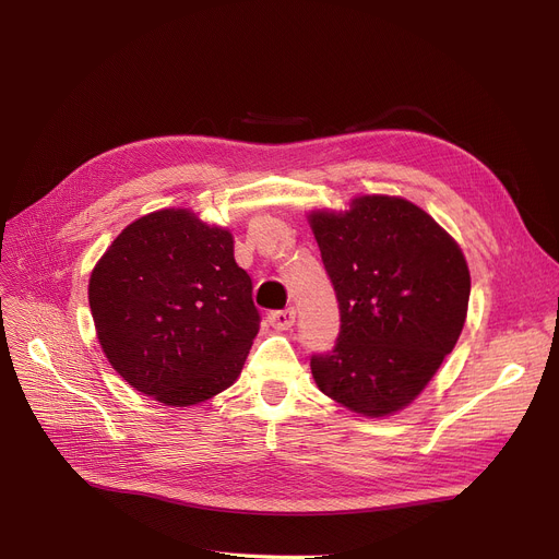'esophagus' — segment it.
Instances as JSON below:
<instances>
[{"label": "esophagus", "instance_id": "34e87169", "mask_svg": "<svg viewBox=\"0 0 559 559\" xmlns=\"http://www.w3.org/2000/svg\"><path fill=\"white\" fill-rule=\"evenodd\" d=\"M295 317H297V310L295 308H283V310H274L270 312V324L278 331H287L295 326Z\"/></svg>", "mask_w": 559, "mask_h": 559}]
</instances>
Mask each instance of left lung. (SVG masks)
Instances as JSON below:
<instances>
[{"label":"left lung","mask_w":559,"mask_h":559,"mask_svg":"<svg viewBox=\"0 0 559 559\" xmlns=\"http://www.w3.org/2000/svg\"><path fill=\"white\" fill-rule=\"evenodd\" d=\"M310 226L340 304V333L312 354L314 383L367 417L405 407L451 354L466 317V260L428 213L399 197H360Z\"/></svg>","instance_id":"8db88e82"}]
</instances>
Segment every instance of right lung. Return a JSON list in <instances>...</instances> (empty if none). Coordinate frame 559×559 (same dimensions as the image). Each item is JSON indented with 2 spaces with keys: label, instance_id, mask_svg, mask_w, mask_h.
I'll list each match as a JSON object with an SVG mask.
<instances>
[{
  "label": "right lung",
  "instance_id": "right-lung-1",
  "mask_svg": "<svg viewBox=\"0 0 559 559\" xmlns=\"http://www.w3.org/2000/svg\"><path fill=\"white\" fill-rule=\"evenodd\" d=\"M251 289L230 233L171 209L117 235L87 299L112 369L138 392L186 407L240 376L260 329Z\"/></svg>",
  "mask_w": 559,
  "mask_h": 559
}]
</instances>
